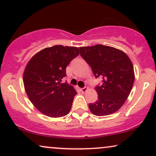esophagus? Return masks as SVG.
I'll return each mask as SVG.
<instances>
[{
	"instance_id": "34e87169",
	"label": "esophagus",
	"mask_w": 156,
	"mask_h": 156,
	"mask_svg": "<svg viewBox=\"0 0 156 156\" xmlns=\"http://www.w3.org/2000/svg\"><path fill=\"white\" fill-rule=\"evenodd\" d=\"M87 90V88H86V87H84V88H81L80 89V91L81 92H82V93H84V92H86V91Z\"/></svg>"
}]
</instances>
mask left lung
<instances>
[{
	"instance_id": "left-lung-1",
	"label": "left lung",
	"mask_w": 156,
	"mask_h": 156,
	"mask_svg": "<svg viewBox=\"0 0 156 156\" xmlns=\"http://www.w3.org/2000/svg\"><path fill=\"white\" fill-rule=\"evenodd\" d=\"M80 49L94 76L102 79V85L95 88L98 100L89 104L91 112L97 116L113 114L122 106L133 86L135 73L130 58L118 48L101 44Z\"/></svg>"
}]
</instances>
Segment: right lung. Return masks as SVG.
I'll return each instance as SVG.
<instances>
[{"label":"right lung","mask_w":156,"mask_h":156,"mask_svg":"<svg viewBox=\"0 0 156 156\" xmlns=\"http://www.w3.org/2000/svg\"><path fill=\"white\" fill-rule=\"evenodd\" d=\"M79 54L77 47L55 45L38 51L26 64L23 76L26 92L46 116L61 118L70 112L76 91L60 82L66 76V66Z\"/></svg>","instance_id":"1"}]
</instances>
